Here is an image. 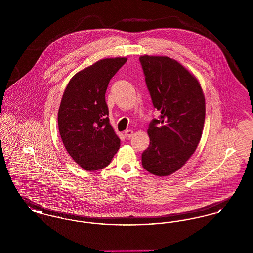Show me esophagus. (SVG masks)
<instances>
[{
    "mask_svg": "<svg viewBox=\"0 0 253 253\" xmlns=\"http://www.w3.org/2000/svg\"><path fill=\"white\" fill-rule=\"evenodd\" d=\"M132 134H133V132H132V130H126V131L124 132V135H125L126 137H128V138L132 137Z\"/></svg>",
    "mask_w": 253,
    "mask_h": 253,
    "instance_id": "esophagus-1",
    "label": "esophagus"
}]
</instances>
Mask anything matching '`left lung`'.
I'll return each instance as SVG.
<instances>
[{"label": "left lung", "instance_id": "8db88e82", "mask_svg": "<svg viewBox=\"0 0 253 253\" xmlns=\"http://www.w3.org/2000/svg\"><path fill=\"white\" fill-rule=\"evenodd\" d=\"M154 107L160 113L149 124L150 145L142 153L143 168L167 176L192 157L204 127L205 96L196 78L169 57L139 58Z\"/></svg>", "mask_w": 253, "mask_h": 253}]
</instances>
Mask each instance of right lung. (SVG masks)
<instances>
[{"instance_id":"1","label":"right lung","mask_w":253,"mask_h":253,"mask_svg":"<svg viewBox=\"0 0 253 253\" xmlns=\"http://www.w3.org/2000/svg\"><path fill=\"white\" fill-rule=\"evenodd\" d=\"M126 61L98 60L77 73L64 90L58 114L60 137L70 157L86 170L105 168L120 149L105 93L110 80Z\"/></svg>"}]
</instances>
